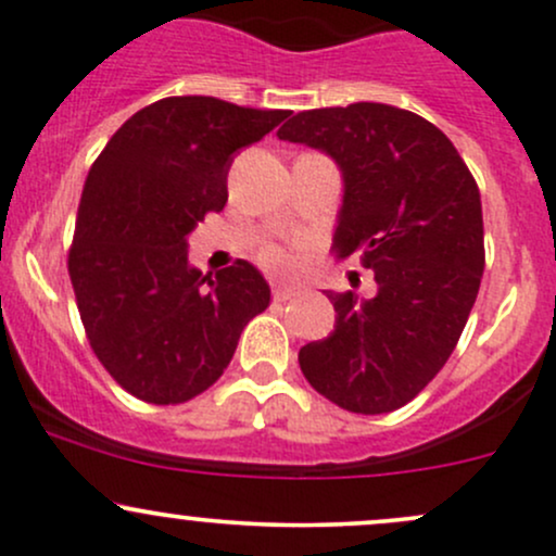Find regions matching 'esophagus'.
I'll return each instance as SVG.
<instances>
[{
  "label": "esophagus",
  "mask_w": 556,
  "mask_h": 556,
  "mask_svg": "<svg viewBox=\"0 0 556 556\" xmlns=\"http://www.w3.org/2000/svg\"><path fill=\"white\" fill-rule=\"evenodd\" d=\"M298 295V288H290V285H274V301L285 303V301H293Z\"/></svg>",
  "instance_id": "34e87169"
}]
</instances>
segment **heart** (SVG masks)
Instances as JSON below:
<instances>
[{"label":"heart","mask_w":556,"mask_h":556,"mask_svg":"<svg viewBox=\"0 0 556 556\" xmlns=\"http://www.w3.org/2000/svg\"><path fill=\"white\" fill-rule=\"evenodd\" d=\"M263 263L274 271H290L295 266V258L282 248H266L263 250Z\"/></svg>","instance_id":"heart-1"}]
</instances>
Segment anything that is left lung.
Segmentation results:
<instances>
[{
    "mask_svg": "<svg viewBox=\"0 0 556 556\" xmlns=\"http://www.w3.org/2000/svg\"><path fill=\"white\" fill-rule=\"evenodd\" d=\"M279 140L323 149L343 173L332 250L376 274V295L327 293L336 330L306 343V381L362 416L400 410L453 354L484 271L475 175L440 127L386 103L288 114Z\"/></svg>",
    "mask_w": 556,
    "mask_h": 556,
    "instance_id": "left-lung-1",
    "label": "left lung"
}]
</instances>
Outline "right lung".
Masks as SVG:
<instances>
[{
    "label": "right lung",
    "instance_id": "1",
    "mask_svg": "<svg viewBox=\"0 0 556 556\" xmlns=\"http://www.w3.org/2000/svg\"><path fill=\"white\" fill-rule=\"evenodd\" d=\"M285 116L207 96L162 98L92 162L68 277L92 352L136 400L180 405L207 391L271 301L248 261L215 277L191 266L186 237L224 210L233 154Z\"/></svg>",
    "mask_w": 556,
    "mask_h": 556
}]
</instances>
